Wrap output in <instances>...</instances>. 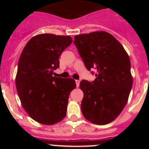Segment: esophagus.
<instances>
[{
  "instance_id": "obj_1",
  "label": "esophagus",
  "mask_w": 149,
  "mask_h": 149,
  "mask_svg": "<svg viewBox=\"0 0 149 149\" xmlns=\"http://www.w3.org/2000/svg\"><path fill=\"white\" fill-rule=\"evenodd\" d=\"M76 86L79 87V84H80V80H76Z\"/></svg>"
}]
</instances>
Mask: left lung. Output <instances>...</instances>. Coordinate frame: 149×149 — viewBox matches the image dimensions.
Listing matches in <instances>:
<instances>
[{
  "instance_id": "left-lung-1",
  "label": "left lung",
  "mask_w": 149,
  "mask_h": 149,
  "mask_svg": "<svg viewBox=\"0 0 149 149\" xmlns=\"http://www.w3.org/2000/svg\"><path fill=\"white\" fill-rule=\"evenodd\" d=\"M73 42L88 70H96L93 81L80 83L82 114L94 124H108L120 114L128 100L133 85L130 58L120 43L106 31L76 35Z\"/></svg>"
}]
</instances>
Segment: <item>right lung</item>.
Returning <instances> with one entry per match:
<instances>
[{
    "instance_id": "1",
    "label": "right lung",
    "mask_w": 149,
    "mask_h": 149,
    "mask_svg": "<svg viewBox=\"0 0 149 149\" xmlns=\"http://www.w3.org/2000/svg\"><path fill=\"white\" fill-rule=\"evenodd\" d=\"M70 36L41 34L26 43L18 63L16 86L24 109L44 125L59 123L66 115L73 79L53 76L63 51L72 43Z\"/></svg>"
}]
</instances>
